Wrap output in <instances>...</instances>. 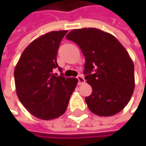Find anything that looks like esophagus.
Returning a JSON list of instances; mask_svg holds the SVG:
<instances>
[{"label": "esophagus", "instance_id": "34e87169", "mask_svg": "<svg viewBox=\"0 0 146 146\" xmlns=\"http://www.w3.org/2000/svg\"><path fill=\"white\" fill-rule=\"evenodd\" d=\"M77 78H78V84H83L85 82V79H84V78L83 77V75H78V76L77 77Z\"/></svg>", "mask_w": 146, "mask_h": 146}]
</instances>
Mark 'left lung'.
<instances>
[{"mask_svg": "<svg viewBox=\"0 0 146 146\" xmlns=\"http://www.w3.org/2000/svg\"><path fill=\"white\" fill-rule=\"evenodd\" d=\"M66 38L78 44L85 57L84 78L92 87L85 102L90 111L101 117L121 111L134 90V66L126 49L96 28L73 29Z\"/></svg>", "mask_w": 146, "mask_h": 146, "instance_id": "1", "label": "left lung"}]
</instances>
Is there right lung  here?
I'll use <instances>...</instances> for the list:
<instances>
[{
	"label": "right lung",
	"instance_id": "1",
	"mask_svg": "<svg viewBox=\"0 0 146 146\" xmlns=\"http://www.w3.org/2000/svg\"><path fill=\"white\" fill-rule=\"evenodd\" d=\"M68 30L52 31L32 41L22 53L14 69L17 96L35 117L50 120L62 116L78 84L75 78L54 74L56 55Z\"/></svg>",
	"mask_w": 146,
	"mask_h": 146
}]
</instances>
